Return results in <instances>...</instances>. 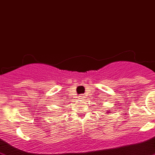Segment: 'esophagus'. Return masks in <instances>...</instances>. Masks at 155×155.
Returning a JSON list of instances; mask_svg holds the SVG:
<instances>
[{
  "label": "esophagus",
  "instance_id": "1",
  "mask_svg": "<svg viewBox=\"0 0 155 155\" xmlns=\"http://www.w3.org/2000/svg\"><path fill=\"white\" fill-rule=\"evenodd\" d=\"M84 95H80V96H79V99H81V100H84Z\"/></svg>",
  "mask_w": 155,
  "mask_h": 155
}]
</instances>
